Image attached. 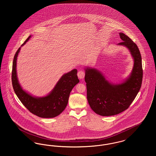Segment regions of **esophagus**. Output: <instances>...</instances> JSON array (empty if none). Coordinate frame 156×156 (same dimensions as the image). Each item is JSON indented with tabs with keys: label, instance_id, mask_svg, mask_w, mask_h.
<instances>
[{
	"label": "esophagus",
	"instance_id": "1",
	"mask_svg": "<svg viewBox=\"0 0 156 156\" xmlns=\"http://www.w3.org/2000/svg\"><path fill=\"white\" fill-rule=\"evenodd\" d=\"M77 75H78V78H80V79H83L84 77H85V72L83 71H80L78 73V74H77Z\"/></svg>",
	"mask_w": 156,
	"mask_h": 156
}]
</instances>
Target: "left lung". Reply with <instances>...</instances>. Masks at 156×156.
Instances as JSON below:
<instances>
[{"mask_svg":"<svg viewBox=\"0 0 156 156\" xmlns=\"http://www.w3.org/2000/svg\"><path fill=\"white\" fill-rule=\"evenodd\" d=\"M123 41L118 44L126 47L133 59L132 71L120 83L107 80L102 73L94 68H85L87 99L90 108L103 116L118 115L126 110L141 88L143 69L141 54L138 47L123 33H119Z\"/></svg>","mask_w":156,"mask_h":156,"instance_id":"8db88e82","label":"left lung"}]
</instances>
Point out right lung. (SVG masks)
Segmentation results:
<instances>
[{"label":"right lung","mask_w":156,"mask_h":156,"mask_svg":"<svg viewBox=\"0 0 156 156\" xmlns=\"http://www.w3.org/2000/svg\"><path fill=\"white\" fill-rule=\"evenodd\" d=\"M31 37V36L28 37L21 47L25 44ZM21 47L16 52L13 61L12 81L15 94L23 105L33 114L43 118L56 117L66 108L71 91L80 82L76 75L77 69H73L63 75L47 95L34 97L23 89L18 81L16 64Z\"/></svg>","instance_id":"add662e5"}]
</instances>
